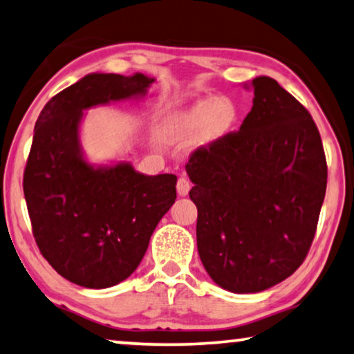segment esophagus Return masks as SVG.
Wrapping results in <instances>:
<instances>
[{
  "instance_id": "1",
  "label": "esophagus",
  "mask_w": 354,
  "mask_h": 354,
  "mask_svg": "<svg viewBox=\"0 0 354 354\" xmlns=\"http://www.w3.org/2000/svg\"><path fill=\"white\" fill-rule=\"evenodd\" d=\"M189 188H192V183H189L188 178H185V177L178 178V180H177V193L180 194V196H187Z\"/></svg>"
}]
</instances>
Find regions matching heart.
<instances>
[{
	"label": "heart",
	"instance_id": "obj_1",
	"mask_svg": "<svg viewBox=\"0 0 354 354\" xmlns=\"http://www.w3.org/2000/svg\"><path fill=\"white\" fill-rule=\"evenodd\" d=\"M236 118V105L227 97H204L169 118L166 134L172 139L201 134L204 142H214L232 131Z\"/></svg>",
	"mask_w": 354,
	"mask_h": 354
}]
</instances>
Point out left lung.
<instances>
[{
  "instance_id": "left-lung-1",
  "label": "left lung",
  "mask_w": 354,
  "mask_h": 354,
  "mask_svg": "<svg viewBox=\"0 0 354 354\" xmlns=\"http://www.w3.org/2000/svg\"><path fill=\"white\" fill-rule=\"evenodd\" d=\"M238 132L187 162L198 207L196 241L215 284L255 294L294 273L308 254L324 201L327 165L308 110L270 76Z\"/></svg>"
}]
</instances>
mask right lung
I'll return each mask as SVG.
<instances>
[{"instance_id": "obj_1", "label": "right lung", "mask_w": 354, "mask_h": 354, "mask_svg": "<svg viewBox=\"0 0 354 354\" xmlns=\"http://www.w3.org/2000/svg\"><path fill=\"white\" fill-rule=\"evenodd\" d=\"M151 83L142 73L86 75L54 95L35 124L24 174L33 236L50 266L83 288L129 278L176 203L174 174L145 176L126 161L91 165L80 140L84 110L143 97Z\"/></svg>"}]
</instances>
